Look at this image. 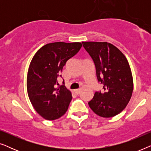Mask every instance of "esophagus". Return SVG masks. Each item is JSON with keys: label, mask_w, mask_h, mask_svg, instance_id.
<instances>
[{"label": "esophagus", "mask_w": 151, "mask_h": 151, "mask_svg": "<svg viewBox=\"0 0 151 151\" xmlns=\"http://www.w3.org/2000/svg\"><path fill=\"white\" fill-rule=\"evenodd\" d=\"M75 91V93L77 95H78L80 93V89H76L75 91Z\"/></svg>", "instance_id": "1"}]
</instances>
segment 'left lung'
<instances>
[{
  "label": "left lung",
  "instance_id": "left-lung-1",
  "mask_svg": "<svg viewBox=\"0 0 151 151\" xmlns=\"http://www.w3.org/2000/svg\"><path fill=\"white\" fill-rule=\"evenodd\" d=\"M93 61L98 82L104 91H96L88 105L99 116L111 117L121 113L131 100L133 76L125 55L106 42H82Z\"/></svg>",
  "mask_w": 151,
  "mask_h": 151
}]
</instances>
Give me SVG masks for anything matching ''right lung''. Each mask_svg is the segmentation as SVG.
<instances>
[{"label":"right lung","instance_id":"obj_1","mask_svg":"<svg viewBox=\"0 0 151 151\" xmlns=\"http://www.w3.org/2000/svg\"><path fill=\"white\" fill-rule=\"evenodd\" d=\"M80 42L49 43L41 47L31 61L27 77L30 102L39 115L54 120L67 112L72 96L65 85L55 88L58 78L68 60L82 47ZM64 83V81H63Z\"/></svg>","mask_w":151,"mask_h":151}]
</instances>
